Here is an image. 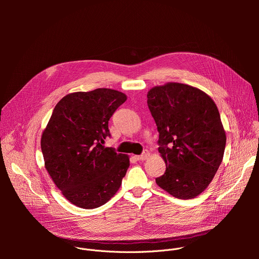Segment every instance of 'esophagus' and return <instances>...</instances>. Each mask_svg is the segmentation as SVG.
Instances as JSON below:
<instances>
[{
    "label": "esophagus",
    "mask_w": 259,
    "mask_h": 259,
    "mask_svg": "<svg viewBox=\"0 0 259 259\" xmlns=\"http://www.w3.org/2000/svg\"><path fill=\"white\" fill-rule=\"evenodd\" d=\"M149 157H150V152L149 151H144L140 156H135L136 160H138V161H144Z\"/></svg>",
    "instance_id": "1"
}]
</instances>
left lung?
<instances>
[{
	"label": "left lung",
	"instance_id": "obj_1",
	"mask_svg": "<svg viewBox=\"0 0 259 259\" xmlns=\"http://www.w3.org/2000/svg\"><path fill=\"white\" fill-rule=\"evenodd\" d=\"M147 105L166 164L157 184L175 198H196L224 159L227 136L215 102L196 87L172 82L147 92Z\"/></svg>",
	"mask_w": 259,
	"mask_h": 259
}]
</instances>
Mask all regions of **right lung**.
Wrapping results in <instances>:
<instances>
[{"label": "right lung", "instance_id": "obj_1", "mask_svg": "<svg viewBox=\"0 0 259 259\" xmlns=\"http://www.w3.org/2000/svg\"><path fill=\"white\" fill-rule=\"evenodd\" d=\"M127 100L117 90L73 92L59 100L42 133L45 168L67 201L83 209L104 205L118 192L129 156L102 143L108 121Z\"/></svg>", "mask_w": 259, "mask_h": 259}]
</instances>
